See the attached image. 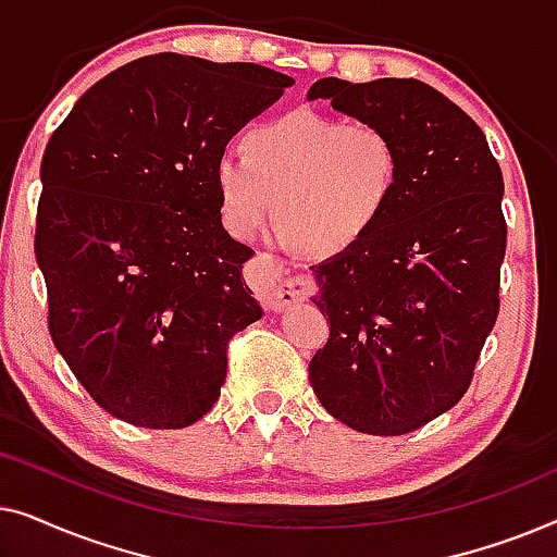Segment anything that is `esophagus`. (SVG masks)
Segmentation results:
<instances>
[{
  "label": "esophagus",
  "mask_w": 557,
  "mask_h": 557,
  "mask_svg": "<svg viewBox=\"0 0 557 557\" xmlns=\"http://www.w3.org/2000/svg\"><path fill=\"white\" fill-rule=\"evenodd\" d=\"M246 278L250 288H253L271 309L292 307V304L301 301L304 296H309L311 288H314L311 278H294L292 273L286 271V265L271 253H256L253 261H250L246 269Z\"/></svg>",
  "instance_id": "34e87169"
}]
</instances>
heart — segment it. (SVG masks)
<instances>
[{
    "label": "heart",
    "mask_w": 557,
    "mask_h": 557,
    "mask_svg": "<svg viewBox=\"0 0 557 557\" xmlns=\"http://www.w3.org/2000/svg\"><path fill=\"white\" fill-rule=\"evenodd\" d=\"M400 147L383 126L299 109L261 121L243 151L215 162L220 215L235 238H253L273 210L286 246L342 253L383 223L400 193Z\"/></svg>",
    "instance_id": "1"
}]
</instances>
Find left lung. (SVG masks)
Returning a JSON list of instances; mask_svg holds the SVG:
<instances>
[{"mask_svg": "<svg viewBox=\"0 0 557 557\" xmlns=\"http://www.w3.org/2000/svg\"><path fill=\"white\" fill-rule=\"evenodd\" d=\"M309 98L398 141L400 193L355 248L311 265L330 342L309 383L337 421L403 436L469 391L499 314L502 170L471 116L416 78H322Z\"/></svg>", "mask_w": 557, "mask_h": 557, "instance_id": "8db88e82", "label": "left lung"}]
</instances>
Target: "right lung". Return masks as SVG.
Here are the masks:
<instances>
[{"label": "right lung", "mask_w": 557, "mask_h": 557, "mask_svg": "<svg viewBox=\"0 0 557 557\" xmlns=\"http://www.w3.org/2000/svg\"><path fill=\"white\" fill-rule=\"evenodd\" d=\"M288 86L256 63L159 52L90 86L52 132L35 225L48 330L106 413L185 429L215 406L227 342L263 314L215 162Z\"/></svg>", "instance_id": "obj_1"}]
</instances>
